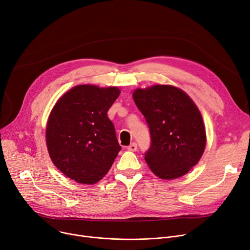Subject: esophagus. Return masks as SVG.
<instances>
[{
    "label": "esophagus",
    "mask_w": 250,
    "mask_h": 250,
    "mask_svg": "<svg viewBox=\"0 0 250 250\" xmlns=\"http://www.w3.org/2000/svg\"><path fill=\"white\" fill-rule=\"evenodd\" d=\"M127 149H128V151H130V152H136L137 149H138V145L136 143H132V144H130L127 146Z\"/></svg>",
    "instance_id": "obj_1"
}]
</instances>
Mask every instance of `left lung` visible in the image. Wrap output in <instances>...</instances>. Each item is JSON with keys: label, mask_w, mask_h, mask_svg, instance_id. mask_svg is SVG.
<instances>
[{"label": "left lung", "mask_w": 250, "mask_h": 250, "mask_svg": "<svg viewBox=\"0 0 250 250\" xmlns=\"http://www.w3.org/2000/svg\"><path fill=\"white\" fill-rule=\"evenodd\" d=\"M132 97L149 127L151 146L145 154L149 169L164 180L187 174L206 146L202 115L191 97L172 85L138 88Z\"/></svg>", "instance_id": "8db88e82"}]
</instances>
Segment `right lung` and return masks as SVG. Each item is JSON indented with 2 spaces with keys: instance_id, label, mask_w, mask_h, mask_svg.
<instances>
[{
  "instance_id": "1",
  "label": "right lung",
  "mask_w": 250,
  "mask_h": 250,
  "mask_svg": "<svg viewBox=\"0 0 250 250\" xmlns=\"http://www.w3.org/2000/svg\"><path fill=\"white\" fill-rule=\"evenodd\" d=\"M118 87L82 84L63 94L49 115L46 144L55 167L81 184H94L110 169L121 151L107 111Z\"/></svg>"
}]
</instances>
